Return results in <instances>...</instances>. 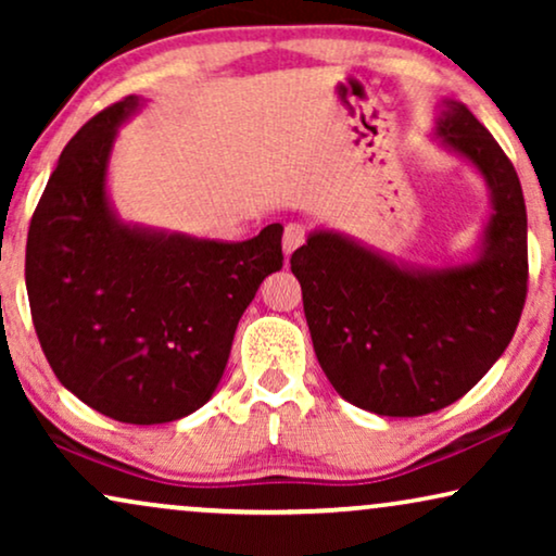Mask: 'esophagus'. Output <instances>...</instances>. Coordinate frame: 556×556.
<instances>
[{"mask_svg":"<svg viewBox=\"0 0 556 556\" xmlns=\"http://www.w3.org/2000/svg\"><path fill=\"white\" fill-rule=\"evenodd\" d=\"M306 235H308V230H306V227H303V225H299V223L286 225V232H283V253L291 255L295 248H301L303 242H306Z\"/></svg>","mask_w":556,"mask_h":556,"instance_id":"obj_1","label":"esophagus"}]
</instances>
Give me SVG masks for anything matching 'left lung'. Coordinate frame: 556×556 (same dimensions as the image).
Here are the masks:
<instances>
[{
  "label": "left lung",
  "instance_id": "obj_1",
  "mask_svg": "<svg viewBox=\"0 0 556 556\" xmlns=\"http://www.w3.org/2000/svg\"><path fill=\"white\" fill-rule=\"evenodd\" d=\"M438 134L493 192L473 265L409 273L333 232H314L291 255L333 390L387 417L438 413L473 390L514 339L529 291L527 204L511 159L460 103H443Z\"/></svg>",
  "mask_w": 556,
  "mask_h": 556
}]
</instances>
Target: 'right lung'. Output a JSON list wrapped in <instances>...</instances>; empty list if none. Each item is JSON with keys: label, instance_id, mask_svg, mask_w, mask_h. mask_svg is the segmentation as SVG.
I'll list each match as a JSON object with an SVG mask.
<instances>
[{"label": "right lung", "instance_id": "1", "mask_svg": "<svg viewBox=\"0 0 556 556\" xmlns=\"http://www.w3.org/2000/svg\"><path fill=\"white\" fill-rule=\"evenodd\" d=\"M136 105L121 98L67 141L29 223L25 283L60 382L105 417L156 425L212 397L242 311L283 268V227L215 242L116 223L105 162Z\"/></svg>", "mask_w": 556, "mask_h": 556}]
</instances>
